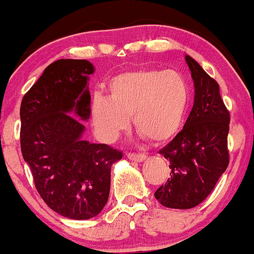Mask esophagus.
Wrapping results in <instances>:
<instances>
[{
    "mask_svg": "<svg viewBox=\"0 0 254 254\" xmlns=\"http://www.w3.org/2000/svg\"><path fill=\"white\" fill-rule=\"evenodd\" d=\"M127 158L132 161L142 162L146 159V155L145 154H135V153H128Z\"/></svg>",
    "mask_w": 254,
    "mask_h": 254,
    "instance_id": "34e87169",
    "label": "esophagus"
}]
</instances>
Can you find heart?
<instances>
[{
    "label": "heart",
    "instance_id": "1",
    "mask_svg": "<svg viewBox=\"0 0 254 254\" xmlns=\"http://www.w3.org/2000/svg\"><path fill=\"white\" fill-rule=\"evenodd\" d=\"M109 96L94 94L90 120L101 141L111 143L129 125L149 141L164 143L173 139L184 124L190 102V86L173 69L145 68L114 76Z\"/></svg>",
    "mask_w": 254,
    "mask_h": 254
}]
</instances>
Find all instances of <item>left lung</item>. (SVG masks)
<instances>
[{
    "label": "left lung",
    "instance_id": "1",
    "mask_svg": "<svg viewBox=\"0 0 254 254\" xmlns=\"http://www.w3.org/2000/svg\"><path fill=\"white\" fill-rule=\"evenodd\" d=\"M194 82V103L183 130L160 154L170 161L171 177L154 193L168 208L195 207L208 196L226 171L230 113L219 84L195 60L185 56Z\"/></svg>",
    "mask_w": 254,
    "mask_h": 254
}]
</instances>
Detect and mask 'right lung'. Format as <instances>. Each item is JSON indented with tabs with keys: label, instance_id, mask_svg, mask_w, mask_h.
<instances>
[{
	"label": "right lung",
	"instance_id": "add662e5",
	"mask_svg": "<svg viewBox=\"0 0 254 254\" xmlns=\"http://www.w3.org/2000/svg\"><path fill=\"white\" fill-rule=\"evenodd\" d=\"M87 60L61 59L23 96L21 151L37 192L53 211L74 220L96 217L107 203L112 165L122 153L82 139L90 118ZM75 118H74L73 117Z\"/></svg>",
	"mask_w": 254,
	"mask_h": 254
}]
</instances>
